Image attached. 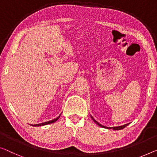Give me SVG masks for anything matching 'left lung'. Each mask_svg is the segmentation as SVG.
<instances>
[{
  "instance_id": "1",
  "label": "left lung",
  "mask_w": 157,
  "mask_h": 157,
  "mask_svg": "<svg viewBox=\"0 0 157 157\" xmlns=\"http://www.w3.org/2000/svg\"><path fill=\"white\" fill-rule=\"evenodd\" d=\"M90 116H91V118H92V120L94 121V122L96 124H97V125L100 126V127L104 128H107V129H113L114 130H119L123 129L124 128H125L126 126H127L128 124H129V123H127V124H125V125H121V126H116V127H107V126L103 125H101V124H100L99 122H97V121L93 118V116L92 115H90Z\"/></svg>"
}]
</instances>
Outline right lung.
<instances>
[{"label":"right lung","mask_w":157,"mask_h":157,"mask_svg":"<svg viewBox=\"0 0 157 157\" xmlns=\"http://www.w3.org/2000/svg\"><path fill=\"white\" fill-rule=\"evenodd\" d=\"M60 115H61V113L60 114L59 116H58L57 118H54L53 119V120L51 121H47V122H44V123H39V124H34V125H31L32 126H34V127H38V126H43V125H48V124H51V123H55L56 121H57L58 120V118H60Z\"/></svg>","instance_id":"add662e5"}]
</instances>
